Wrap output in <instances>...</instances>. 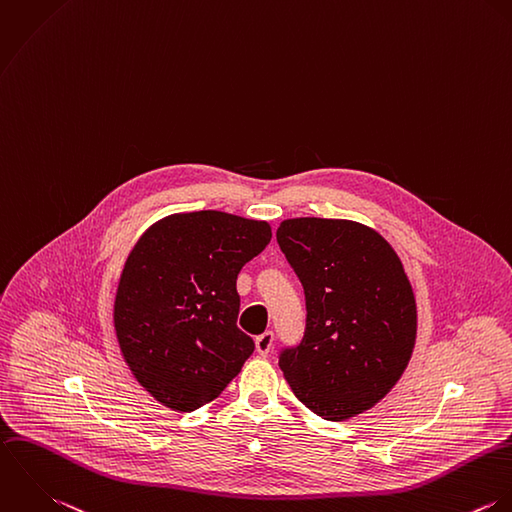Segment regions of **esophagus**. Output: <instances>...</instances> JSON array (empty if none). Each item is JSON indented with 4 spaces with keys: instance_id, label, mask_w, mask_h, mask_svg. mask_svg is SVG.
Here are the masks:
<instances>
[{
    "instance_id": "34e87169",
    "label": "esophagus",
    "mask_w": 512,
    "mask_h": 512,
    "mask_svg": "<svg viewBox=\"0 0 512 512\" xmlns=\"http://www.w3.org/2000/svg\"><path fill=\"white\" fill-rule=\"evenodd\" d=\"M272 345H274V334H272V332H264L262 336L256 338V351H258V355H262V357H266V355L270 353Z\"/></svg>"
}]
</instances>
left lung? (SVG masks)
Returning a JSON list of instances; mask_svg holds the SVG:
<instances>
[{"mask_svg":"<svg viewBox=\"0 0 512 512\" xmlns=\"http://www.w3.org/2000/svg\"><path fill=\"white\" fill-rule=\"evenodd\" d=\"M276 238L304 286L308 312L304 338L280 353V369L318 417H355L393 389L411 359V282L391 244L361 222L288 218Z\"/></svg>","mask_w":512,"mask_h":512,"instance_id":"8db88e82","label":"left lung"}]
</instances>
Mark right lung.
I'll return each mask as SVG.
<instances>
[{
  "mask_svg": "<svg viewBox=\"0 0 512 512\" xmlns=\"http://www.w3.org/2000/svg\"><path fill=\"white\" fill-rule=\"evenodd\" d=\"M270 238L266 220L198 210L157 220L133 246L113 324L131 373L165 407L210 403L252 355L236 326V278Z\"/></svg>",
  "mask_w": 512,
  "mask_h": 512,
  "instance_id": "1",
  "label": "right lung"
}]
</instances>
